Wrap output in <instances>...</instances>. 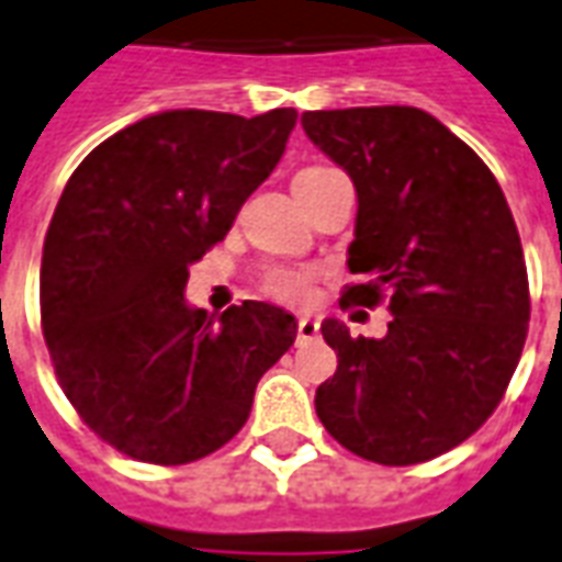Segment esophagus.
Listing matches in <instances>:
<instances>
[{"label":"esophagus","instance_id":"esophagus-1","mask_svg":"<svg viewBox=\"0 0 562 562\" xmlns=\"http://www.w3.org/2000/svg\"><path fill=\"white\" fill-rule=\"evenodd\" d=\"M313 339H318V322L310 315H301L297 318V342H313Z\"/></svg>","mask_w":562,"mask_h":562}]
</instances>
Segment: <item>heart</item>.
Wrapping results in <instances>:
<instances>
[{"mask_svg": "<svg viewBox=\"0 0 562 562\" xmlns=\"http://www.w3.org/2000/svg\"><path fill=\"white\" fill-rule=\"evenodd\" d=\"M318 172H327L324 166H310L303 169L297 178L318 176ZM313 282L315 273L310 268H292V265H273L261 273L259 289L268 297L280 303H306L313 297Z\"/></svg>", "mask_w": 562, "mask_h": 562, "instance_id": "heart-1", "label": "heart"}]
</instances>
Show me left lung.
<instances>
[{"instance_id":"left-lung-1","label":"left lung","mask_w":562,"mask_h":562,"mask_svg":"<svg viewBox=\"0 0 562 562\" xmlns=\"http://www.w3.org/2000/svg\"><path fill=\"white\" fill-rule=\"evenodd\" d=\"M306 136L357 190L348 306L386 301V336L322 324L339 357L315 390L324 429L402 468L459 447L501 405L530 322L525 249L497 178L429 112H303Z\"/></svg>"}]
</instances>
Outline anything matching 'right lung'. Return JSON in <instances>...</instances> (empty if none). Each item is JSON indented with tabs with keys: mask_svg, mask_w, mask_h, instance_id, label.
Segmentation results:
<instances>
[{
	"mask_svg": "<svg viewBox=\"0 0 562 562\" xmlns=\"http://www.w3.org/2000/svg\"><path fill=\"white\" fill-rule=\"evenodd\" d=\"M297 112L166 110L77 166L41 259V330L82 423L124 456L190 464L235 438L297 336L261 301L187 306L190 265L280 164Z\"/></svg>",
	"mask_w": 562,
	"mask_h": 562,
	"instance_id": "right-lung-1",
	"label": "right lung"
}]
</instances>
